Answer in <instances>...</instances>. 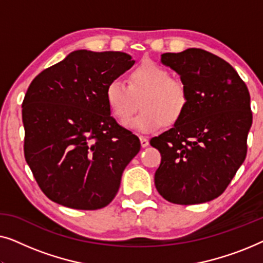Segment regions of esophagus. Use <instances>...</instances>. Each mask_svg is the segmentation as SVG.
Returning a JSON list of instances; mask_svg holds the SVG:
<instances>
[{
  "mask_svg": "<svg viewBox=\"0 0 263 263\" xmlns=\"http://www.w3.org/2000/svg\"><path fill=\"white\" fill-rule=\"evenodd\" d=\"M140 142H141V147H143V148L149 145V140L145 136H140Z\"/></svg>",
  "mask_w": 263,
  "mask_h": 263,
  "instance_id": "34e87169",
  "label": "esophagus"
}]
</instances>
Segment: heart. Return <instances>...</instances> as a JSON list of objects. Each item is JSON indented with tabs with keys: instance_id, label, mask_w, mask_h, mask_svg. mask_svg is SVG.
Listing matches in <instances>:
<instances>
[{
	"instance_id": "1",
	"label": "heart",
	"mask_w": 263,
	"mask_h": 263,
	"mask_svg": "<svg viewBox=\"0 0 263 263\" xmlns=\"http://www.w3.org/2000/svg\"><path fill=\"white\" fill-rule=\"evenodd\" d=\"M166 68L154 62L136 67L128 79H114L105 88V99L110 112L118 122H124L140 99L141 111L125 125L139 133H154L164 124H174L188 106V89L179 79L170 78Z\"/></svg>"
}]
</instances>
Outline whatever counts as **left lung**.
<instances>
[{"instance_id": "left-lung-1", "label": "left lung", "mask_w": 263, "mask_h": 263, "mask_svg": "<svg viewBox=\"0 0 263 263\" xmlns=\"http://www.w3.org/2000/svg\"><path fill=\"white\" fill-rule=\"evenodd\" d=\"M188 89V106L174 127L151 140L161 163L156 188L177 204L203 203L221 195L247 156L253 124L250 95L237 71L202 49L161 55Z\"/></svg>"}]
</instances>
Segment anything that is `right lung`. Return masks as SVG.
Instances as JSON below:
<instances>
[{"instance_id": "1", "label": "right lung", "mask_w": 263, "mask_h": 263, "mask_svg": "<svg viewBox=\"0 0 263 263\" xmlns=\"http://www.w3.org/2000/svg\"><path fill=\"white\" fill-rule=\"evenodd\" d=\"M134 63L124 52L77 50L31 82L23 102L25 159L53 202L99 210L116 196L140 141L111 117L105 88Z\"/></svg>"}]
</instances>
